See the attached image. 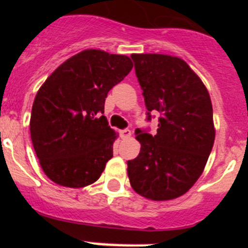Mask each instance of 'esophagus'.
Returning <instances> with one entry per match:
<instances>
[{
    "label": "esophagus",
    "instance_id": "obj_1",
    "mask_svg": "<svg viewBox=\"0 0 248 248\" xmlns=\"http://www.w3.org/2000/svg\"><path fill=\"white\" fill-rule=\"evenodd\" d=\"M120 137L123 139H129L131 137V131L129 129H123V130H120Z\"/></svg>",
    "mask_w": 248,
    "mask_h": 248
}]
</instances>
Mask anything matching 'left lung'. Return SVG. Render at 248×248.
I'll list each match as a JSON object with an SVG mask.
<instances>
[{
    "instance_id": "1",
    "label": "left lung",
    "mask_w": 248,
    "mask_h": 248,
    "mask_svg": "<svg viewBox=\"0 0 248 248\" xmlns=\"http://www.w3.org/2000/svg\"><path fill=\"white\" fill-rule=\"evenodd\" d=\"M143 89L146 119L159 114L156 134L137 129L140 153L128 161L131 187L154 201L176 199L202 174L214 146L212 104L185 61L168 54H131Z\"/></svg>"
}]
</instances>
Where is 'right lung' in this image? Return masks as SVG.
I'll use <instances>...</instances> for the list:
<instances>
[{
	"label": "right lung",
	"mask_w": 248,
	"mask_h": 248,
	"mask_svg": "<svg viewBox=\"0 0 248 248\" xmlns=\"http://www.w3.org/2000/svg\"><path fill=\"white\" fill-rule=\"evenodd\" d=\"M131 68L129 57L85 49L59 65L37 92L31 139L53 183L84 187L99 179L117 139L102 115L105 98Z\"/></svg>",
	"instance_id": "1"
}]
</instances>
